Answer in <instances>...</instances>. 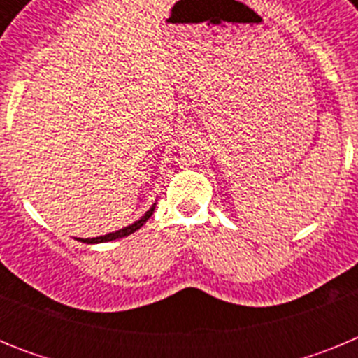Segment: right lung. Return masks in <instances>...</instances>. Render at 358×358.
Returning <instances> with one entry per match:
<instances>
[{"mask_svg":"<svg viewBox=\"0 0 358 358\" xmlns=\"http://www.w3.org/2000/svg\"><path fill=\"white\" fill-rule=\"evenodd\" d=\"M154 208L156 206H152L150 210H148L147 213L140 218V220H136L134 224H131V226H127V227H123V229L115 231V233H107V235H103V236H96V238H77V240L78 242H85V243H102V242H110V240H116V238H123V236H129L131 233L138 231L145 222H147L148 218L152 217V213H154Z\"/></svg>","mask_w":358,"mask_h":358,"instance_id":"add662e5","label":"right lung"}]
</instances>
